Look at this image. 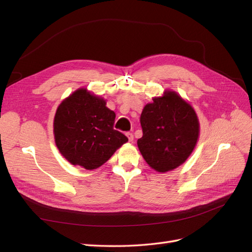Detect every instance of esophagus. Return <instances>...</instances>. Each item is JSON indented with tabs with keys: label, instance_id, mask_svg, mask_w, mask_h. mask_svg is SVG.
Here are the masks:
<instances>
[{
	"label": "esophagus",
	"instance_id": "1",
	"mask_svg": "<svg viewBox=\"0 0 252 252\" xmlns=\"http://www.w3.org/2000/svg\"><path fill=\"white\" fill-rule=\"evenodd\" d=\"M126 135H127V138H128L129 142H132V141H133V134H132L131 132H127Z\"/></svg>",
	"mask_w": 252,
	"mask_h": 252
}]
</instances>
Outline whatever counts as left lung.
Here are the masks:
<instances>
[{
	"mask_svg": "<svg viewBox=\"0 0 252 252\" xmlns=\"http://www.w3.org/2000/svg\"><path fill=\"white\" fill-rule=\"evenodd\" d=\"M143 136L138 146L145 161L158 172L177 168L191 155L200 133L196 113L174 91L167 90L141 114Z\"/></svg>",
	"mask_w": 252,
	"mask_h": 252,
	"instance_id": "left-lung-1",
	"label": "left lung"
}]
</instances>
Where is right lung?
Returning a JSON list of instances; mask_svg holds the SVG:
<instances>
[{
	"instance_id": "add662e5",
	"label": "right lung",
	"mask_w": 252,
	"mask_h": 252,
	"mask_svg": "<svg viewBox=\"0 0 252 252\" xmlns=\"http://www.w3.org/2000/svg\"><path fill=\"white\" fill-rule=\"evenodd\" d=\"M116 113L104 98L85 88L75 90L60 104L53 121L57 147L72 165L93 170L102 166L127 136L113 129Z\"/></svg>"
}]
</instances>
